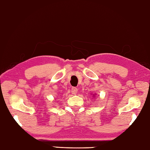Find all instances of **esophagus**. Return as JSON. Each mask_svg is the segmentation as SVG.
Segmentation results:
<instances>
[{"label": "esophagus", "instance_id": "esophagus-1", "mask_svg": "<svg viewBox=\"0 0 150 150\" xmlns=\"http://www.w3.org/2000/svg\"><path fill=\"white\" fill-rule=\"evenodd\" d=\"M71 92L73 94V95H75V94H76L78 92V89L76 88H72V91H71Z\"/></svg>", "mask_w": 150, "mask_h": 150}]
</instances>
